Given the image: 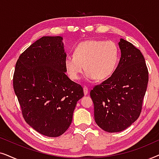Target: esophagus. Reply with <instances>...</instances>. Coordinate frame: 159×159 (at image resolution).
Wrapping results in <instances>:
<instances>
[{
  "label": "esophagus",
  "mask_w": 159,
  "mask_h": 159,
  "mask_svg": "<svg viewBox=\"0 0 159 159\" xmlns=\"http://www.w3.org/2000/svg\"><path fill=\"white\" fill-rule=\"evenodd\" d=\"M83 91H84V95H88V87L84 86L83 87Z\"/></svg>",
  "instance_id": "1"
}]
</instances>
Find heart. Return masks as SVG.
<instances>
[{"label":"heart","instance_id":"b5f03b06","mask_svg":"<svg viewBox=\"0 0 159 159\" xmlns=\"http://www.w3.org/2000/svg\"><path fill=\"white\" fill-rule=\"evenodd\" d=\"M119 58V48L114 42L89 40L76 45L74 55L65 58L64 66L71 80L79 79L85 69L84 78L88 81L104 80L114 73Z\"/></svg>","mask_w":159,"mask_h":159}]
</instances>
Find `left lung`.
<instances>
[{
  "label": "left lung",
  "mask_w": 159,
  "mask_h": 159,
  "mask_svg": "<svg viewBox=\"0 0 159 159\" xmlns=\"http://www.w3.org/2000/svg\"><path fill=\"white\" fill-rule=\"evenodd\" d=\"M119 46L121 58L114 73L90 91L95 122L108 132L123 131L138 119L148 82L140 50L122 38Z\"/></svg>",
  "instance_id": "obj_1"
}]
</instances>
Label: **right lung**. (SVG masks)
<instances>
[{"label":"right lung","mask_w":159,"mask_h":159,"mask_svg":"<svg viewBox=\"0 0 159 159\" xmlns=\"http://www.w3.org/2000/svg\"><path fill=\"white\" fill-rule=\"evenodd\" d=\"M66 57L62 37L44 36L21 54L15 67L13 84L25 120L47 137L66 131L84 96L82 86L65 74Z\"/></svg>","instance_id":"1"}]
</instances>
